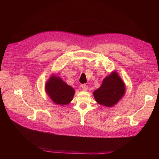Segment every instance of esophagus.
Masks as SVG:
<instances>
[{
    "label": "esophagus",
    "mask_w": 159,
    "mask_h": 159,
    "mask_svg": "<svg viewBox=\"0 0 159 159\" xmlns=\"http://www.w3.org/2000/svg\"><path fill=\"white\" fill-rule=\"evenodd\" d=\"M81 88H82L83 90H84V91H87L88 89V86L86 85L85 84H83V85H81Z\"/></svg>",
    "instance_id": "obj_1"
}]
</instances>
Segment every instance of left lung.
<instances>
[{"label":"left lung","mask_w":159,"mask_h":159,"mask_svg":"<svg viewBox=\"0 0 159 159\" xmlns=\"http://www.w3.org/2000/svg\"><path fill=\"white\" fill-rule=\"evenodd\" d=\"M125 93V84L116 71H113L103 79L102 85L93 91L97 103L107 107L117 104Z\"/></svg>","instance_id":"1"}]
</instances>
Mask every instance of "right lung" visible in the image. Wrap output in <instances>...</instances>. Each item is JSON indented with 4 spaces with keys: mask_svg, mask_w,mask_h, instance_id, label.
Returning <instances> with one entry per match:
<instances>
[{
    "mask_svg": "<svg viewBox=\"0 0 159 159\" xmlns=\"http://www.w3.org/2000/svg\"><path fill=\"white\" fill-rule=\"evenodd\" d=\"M45 91L53 102L60 105L69 104L75 94L74 89L55 74H52L46 81Z\"/></svg>",
    "mask_w": 159,
    "mask_h": 159,
    "instance_id": "1",
    "label": "right lung"
}]
</instances>
